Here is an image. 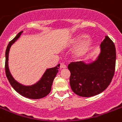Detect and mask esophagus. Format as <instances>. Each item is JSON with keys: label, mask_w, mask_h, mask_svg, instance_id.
Returning a JSON list of instances; mask_svg holds the SVG:
<instances>
[{"label": "esophagus", "mask_w": 122, "mask_h": 122, "mask_svg": "<svg viewBox=\"0 0 122 122\" xmlns=\"http://www.w3.org/2000/svg\"><path fill=\"white\" fill-rule=\"evenodd\" d=\"M60 69H66V68H67V66H66L65 64H60Z\"/></svg>", "instance_id": "obj_1"}]
</instances>
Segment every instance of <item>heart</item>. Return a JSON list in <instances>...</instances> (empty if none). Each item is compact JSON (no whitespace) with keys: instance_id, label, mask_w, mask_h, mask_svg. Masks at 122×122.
Returning <instances> with one entry per match:
<instances>
[{"instance_id":"1","label":"heart","mask_w":122,"mask_h":122,"mask_svg":"<svg viewBox=\"0 0 122 122\" xmlns=\"http://www.w3.org/2000/svg\"><path fill=\"white\" fill-rule=\"evenodd\" d=\"M88 35L79 34L76 35L70 40L69 45L72 47H77L73 52V56L77 60L84 58L88 54L93 47V41L91 39H87Z\"/></svg>"}]
</instances>
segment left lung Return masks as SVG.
<instances>
[{
    "mask_svg": "<svg viewBox=\"0 0 122 122\" xmlns=\"http://www.w3.org/2000/svg\"><path fill=\"white\" fill-rule=\"evenodd\" d=\"M100 53L93 62H71L70 85L75 94L91 97L100 94L110 85L115 73L116 49L113 42L106 36L100 45Z\"/></svg>",
    "mask_w": 122,
    "mask_h": 122,
    "instance_id": "1",
    "label": "left lung"
}]
</instances>
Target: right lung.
I'll list each match as a JSON object with an SVG mask.
<instances>
[{
  "mask_svg": "<svg viewBox=\"0 0 122 122\" xmlns=\"http://www.w3.org/2000/svg\"><path fill=\"white\" fill-rule=\"evenodd\" d=\"M22 32L23 31L19 32L16 35V36L12 40L10 41L7 45L5 51V74L12 87L19 94L24 97L30 99H33V100L40 99L47 96L51 91V86L53 84V80L58 72L60 64L57 65L55 67L46 69L40 80L35 84L31 86H24L16 81L11 75L9 69V53L11 46L17 40V39L19 38L21 34L22 33Z\"/></svg>",
  "mask_w": 122,
  "mask_h": 122,
  "instance_id": "add662e5",
  "label": "right lung"
}]
</instances>
